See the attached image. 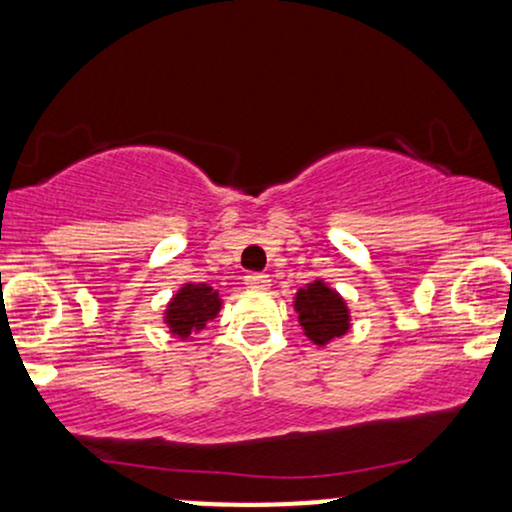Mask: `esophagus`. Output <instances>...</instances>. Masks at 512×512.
<instances>
[{
  "label": "esophagus",
  "mask_w": 512,
  "mask_h": 512,
  "mask_svg": "<svg viewBox=\"0 0 512 512\" xmlns=\"http://www.w3.org/2000/svg\"><path fill=\"white\" fill-rule=\"evenodd\" d=\"M269 276L267 274H248L245 276V286H250V289H260V291H264V289H269Z\"/></svg>",
  "instance_id": "obj_1"
}]
</instances>
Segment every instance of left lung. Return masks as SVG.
<instances>
[{"label":"left lung","mask_w":512,"mask_h":512,"mask_svg":"<svg viewBox=\"0 0 512 512\" xmlns=\"http://www.w3.org/2000/svg\"><path fill=\"white\" fill-rule=\"evenodd\" d=\"M293 310L301 322L303 334L317 346H327L351 330V310L344 296L325 279L305 284L293 296Z\"/></svg>","instance_id":"8db88e82"}]
</instances>
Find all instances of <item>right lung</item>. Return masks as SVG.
Returning a JSON list of instances; mask_svg holds the SVG:
<instances>
[{
  "instance_id": "obj_1",
  "label": "right lung",
  "mask_w": 512,
  "mask_h": 512,
  "mask_svg": "<svg viewBox=\"0 0 512 512\" xmlns=\"http://www.w3.org/2000/svg\"><path fill=\"white\" fill-rule=\"evenodd\" d=\"M221 305L223 298L214 286L187 281V284H182L180 289L173 293V298L166 303L163 322H166L168 332L173 334V337L185 342V339H192V334L202 332L204 327H207V322H211L219 315Z\"/></svg>"
}]
</instances>
